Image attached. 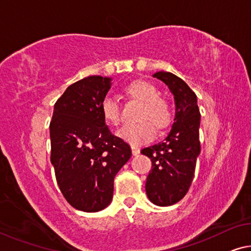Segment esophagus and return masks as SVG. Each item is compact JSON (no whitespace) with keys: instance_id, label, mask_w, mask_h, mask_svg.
Listing matches in <instances>:
<instances>
[{"instance_id":"1","label":"esophagus","mask_w":251,"mask_h":251,"mask_svg":"<svg viewBox=\"0 0 251 251\" xmlns=\"http://www.w3.org/2000/svg\"><path fill=\"white\" fill-rule=\"evenodd\" d=\"M140 149H138V147H135V146H132V153H133V155H137V154H140Z\"/></svg>"}]
</instances>
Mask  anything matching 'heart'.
Returning <instances> with one entry per match:
<instances>
[{"label":"heart","instance_id":"b5f03b06","mask_svg":"<svg viewBox=\"0 0 251 251\" xmlns=\"http://www.w3.org/2000/svg\"><path fill=\"white\" fill-rule=\"evenodd\" d=\"M124 93L127 97L140 104L135 119V124L123 126L117 136L133 146H140L151 141L154 129L162 132L172 121V107L165 98L158 96V89L152 82L146 80H134L125 86ZM102 117L108 124L119 125L122 121L121 108L110 97L102 99L100 105Z\"/></svg>","mask_w":251,"mask_h":251}]
</instances>
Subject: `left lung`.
Returning a JSON list of instances; mask_svg holds the SVG:
<instances>
[{
	"mask_svg": "<svg viewBox=\"0 0 251 251\" xmlns=\"http://www.w3.org/2000/svg\"><path fill=\"white\" fill-rule=\"evenodd\" d=\"M169 87L176 101V117L164 141L141 151L152 161L145 190L151 202L169 206L184 198L194 176L201 146L200 110L197 95L177 75L158 71L153 75Z\"/></svg>",
	"mask_w": 251,
	"mask_h": 251,
	"instance_id": "1",
	"label": "left lung"
}]
</instances>
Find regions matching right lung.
Wrapping results in <instances>:
<instances>
[{
	"mask_svg": "<svg viewBox=\"0 0 251 251\" xmlns=\"http://www.w3.org/2000/svg\"><path fill=\"white\" fill-rule=\"evenodd\" d=\"M111 78L89 75L70 85L54 104L50 123L51 163L70 205L97 212L111 202L114 178L132 156L100 111Z\"/></svg>",
	"mask_w": 251,
	"mask_h": 251,
	"instance_id": "add662e5",
	"label": "right lung"
}]
</instances>
